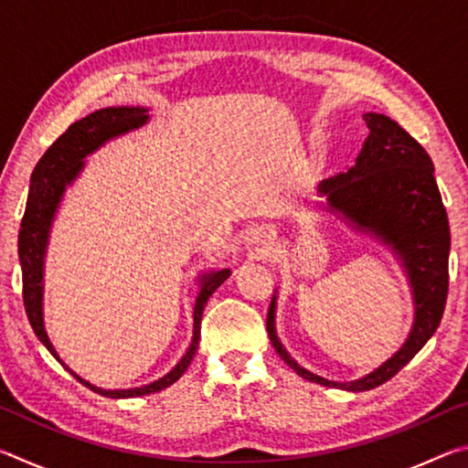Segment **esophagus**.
I'll list each match as a JSON object with an SVG mask.
<instances>
[{
  "label": "esophagus",
  "mask_w": 468,
  "mask_h": 468,
  "mask_svg": "<svg viewBox=\"0 0 468 468\" xmlns=\"http://www.w3.org/2000/svg\"><path fill=\"white\" fill-rule=\"evenodd\" d=\"M274 237H276V231L272 227H258L251 231L250 241H251V245H258V248L266 250L274 243Z\"/></svg>",
  "instance_id": "obj_1"
}]
</instances>
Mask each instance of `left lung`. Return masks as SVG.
Listing matches in <instances>:
<instances>
[{"label": "left lung", "instance_id": "1", "mask_svg": "<svg viewBox=\"0 0 468 468\" xmlns=\"http://www.w3.org/2000/svg\"><path fill=\"white\" fill-rule=\"evenodd\" d=\"M369 136L346 173L324 179L318 192L326 196L328 210L348 227L376 237L390 248L407 271L413 289L415 320L399 351L366 378L332 382L301 367L276 336V295L268 307L266 330L274 351L301 378L310 382L363 392L384 384L421 351L440 326L448 297L450 225L441 204L433 163L425 148L382 113L363 115Z\"/></svg>", "mask_w": 468, "mask_h": 468}]
</instances>
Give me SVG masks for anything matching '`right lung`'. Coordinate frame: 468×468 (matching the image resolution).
I'll use <instances>...</instances> for the list:
<instances>
[{
  "label": "right lung",
  "instance_id": "1",
  "mask_svg": "<svg viewBox=\"0 0 468 468\" xmlns=\"http://www.w3.org/2000/svg\"><path fill=\"white\" fill-rule=\"evenodd\" d=\"M148 122V109L144 107H107L99 109L94 113L82 117L80 122L69 125L61 136L47 148V153L37 163L30 177V192L27 200V210L20 223L18 233V258L22 268V299H25V310L28 315L30 326H33L38 340L47 346L55 359H58L78 382L90 388L92 392L109 396V399H133V396H144L163 390L184 376L189 363H192L197 343H200V324L202 312L208 297L223 284L231 271H212L200 279V292L196 297L194 305V336L192 345L186 351L184 357L173 367L167 376L158 378L156 382H150L140 388H128V390H105L86 382L78 374H74L66 363L59 359L49 336L45 332L43 322V276H45V251L49 243L51 223L58 212V206L63 197V192L84 169V158L94 150H99L105 142L113 140L122 133H128L136 128H142Z\"/></svg>",
  "mask_w": 468,
  "mask_h": 468
}]
</instances>
